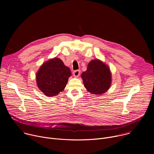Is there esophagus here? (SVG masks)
<instances>
[{"label": "esophagus", "instance_id": "1", "mask_svg": "<svg viewBox=\"0 0 154 154\" xmlns=\"http://www.w3.org/2000/svg\"><path fill=\"white\" fill-rule=\"evenodd\" d=\"M80 74V70H75L73 72V75L75 77H78Z\"/></svg>", "mask_w": 154, "mask_h": 154}]
</instances>
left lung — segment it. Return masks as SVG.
Wrapping results in <instances>:
<instances>
[{
    "label": "left lung",
    "mask_w": 154,
    "mask_h": 154,
    "mask_svg": "<svg viewBox=\"0 0 154 154\" xmlns=\"http://www.w3.org/2000/svg\"><path fill=\"white\" fill-rule=\"evenodd\" d=\"M86 89L93 94L106 92L111 85V72L107 66L99 60H94L88 64L87 69L82 74Z\"/></svg>",
    "instance_id": "8db88e82"
}]
</instances>
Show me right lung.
<instances>
[{"label": "right lung", "instance_id": "1", "mask_svg": "<svg viewBox=\"0 0 154 154\" xmlns=\"http://www.w3.org/2000/svg\"><path fill=\"white\" fill-rule=\"evenodd\" d=\"M71 75V70L62 60L55 58L40 67L36 73V83L45 95L54 96L64 90Z\"/></svg>", "mask_w": 154, "mask_h": 154}]
</instances>
